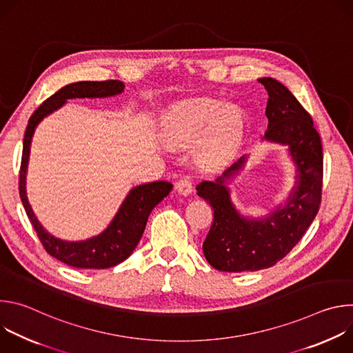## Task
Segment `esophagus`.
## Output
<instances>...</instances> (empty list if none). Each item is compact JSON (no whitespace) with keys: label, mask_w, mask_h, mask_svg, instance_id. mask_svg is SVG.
<instances>
[{"label":"esophagus","mask_w":353,"mask_h":353,"mask_svg":"<svg viewBox=\"0 0 353 353\" xmlns=\"http://www.w3.org/2000/svg\"><path fill=\"white\" fill-rule=\"evenodd\" d=\"M176 191L181 195H188L192 191V183L188 176H183L176 181Z\"/></svg>","instance_id":"obj_1"}]
</instances>
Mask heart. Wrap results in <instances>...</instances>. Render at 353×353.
<instances>
[{
	"mask_svg": "<svg viewBox=\"0 0 353 353\" xmlns=\"http://www.w3.org/2000/svg\"><path fill=\"white\" fill-rule=\"evenodd\" d=\"M215 99H195L177 105L170 116L168 139L184 145L208 134L201 142L199 162L214 166L223 162L233 150L240 134L241 119L233 109H221Z\"/></svg>",
	"mask_w": 353,
	"mask_h": 353,
	"instance_id": "b5f03b06",
	"label": "heart"
}]
</instances>
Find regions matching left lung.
Masks as SVG:
<instances>
[{"label":"left lung","instance_id":"8db88e82","mask_svg":"<svg viewBox=\"0 0 353 353\" xmlns=\"http://www.w3.org/2000/svg\"><path fill=\"white\" fill-rule=\"evenodd\" d=\"M267 92L265 114L270 141L289 145L297 165V185L285 207L267 219L241 218L229 199L225 177L243 163L239 159L215 181L196 185V194L214 208V221L203 244L207 261L218 271L244 272L270 268L281 261L303 237L316 218L323 191V145L309 112L292 92L272 78L259 79Z\"/></svg>","mask_w":353,"mask_h":353}]
</instances>
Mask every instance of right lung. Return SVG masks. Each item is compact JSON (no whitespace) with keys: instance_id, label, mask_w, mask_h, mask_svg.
<instances>
[{"instance_id":"1","label":"right lung","mask_w":353,"mask_h":353,"mask_svg":"<svg viewBox=\"0 0 353 353\" xmlns=\"http://www.w3.org/2000/svg\"><path fill=\"white\" fill-rule=\"evenodd\" d=\"M123 90L124 83L117 79L82 81L70 83L44 100L30 116L25 131L22 161L19 169V195L22 204L43 248L50 256H53L54 259L70 267L81 270H103L114 267L127 260L137 247L145 230L150 211L166 195H169L173 188V184L168 181H154L132 188L110 226L102 234L92 237L86 241L70 243L59 240L54 236L48 234L33 215L25 192V176L32 135L39 121L47 114L61 108L67 99L105 97L117 94Z\"/></svg>"}]
</instances>
